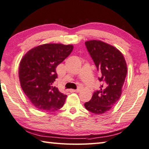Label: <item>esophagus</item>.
<instances>
[{"label":"esophagus","mask_w":149,"mask_h":149,"mask_svg":"<svg viewBox=\"0 0 149 149\" xmlns=\"http://www.w3.org/2000/svg\"><path fill=\"white\" fill-rule=\"evenodd\" d=\"M80 90H79V88H78V89H77V90H75V89H70L69 90V91L70 92V93H77V92H79Z\"/></svg>","instance_id":"34e87169"}]
</instances>
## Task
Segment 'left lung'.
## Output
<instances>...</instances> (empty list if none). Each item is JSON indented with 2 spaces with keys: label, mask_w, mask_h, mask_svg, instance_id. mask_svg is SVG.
Masks as SVG:
<instances>
[{
  "label": "left lung",
  "mask_w": 149,
  "mask_h": 149,
  "mask_svg": "<svg viewBox=\"0 0 149 149\" xmlns=\"http://www.w3.org/2000/svg\"><path fill=\"white\" fill-rule=\"evenodd\" d=\"M85 45L99 72L98 80L102 85L84 105L91 113L103 114L120 98L127 74L126 61L120 51L104 42L90 40Z\"/></svg>",
  "instance_id": "left-lung-1"
}]
</instances>
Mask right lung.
Here are the masks:
<instances>
[{
  "instance_id": "add662e5",
  "label": "right lung",
  "mask_w": 149,
  "mask_h": 149,
  "mask_svg": "<svg viewBox=\"0 0 149 149\" xmlns=\"http://www.w3.org/2000/svg\"><path fill=\"white\" fill-rule=\"evenodd\" d=\"M72 45L46 44L34 47L21 59L19 77L23 91L34 106L53 112L63 106L67 96L54 86L56 68L73 50Z\"/></svg>"
}]
</instances>
